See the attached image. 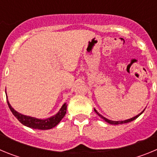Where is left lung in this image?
I'll list each match as a JSON object with an SVG mask.
<instances>
[{"label":"left lung","instance_id":"8db88e82","mask_svg":"<svg viewBox=\"0 0 157 157\" xmlns=\"http://www.w3.org/2000/svg\"><path fill=\"white\" fill-rule=\"evenodd\" d=\"M94 111H95V112H96V113H97V114H98V116H100V117H101V118H102V119H103V120H105V121H106L107 123H110V124H113V125H118V124H123V123H129V122H131V121H133V120H136V119H137V118H138V116H140V115H141V114H142V113H143V112H144V111H142V112H141V113H140V114L137 115V116H134V117H133V118H130V119H129V120H123V121H112V120H108V119H107V118L104 117L103 116H101V115L100 114V113H98V111L96 110L95 109H94Z\"/></svg>","mask_w":157,"mask_h":157}]
</instances>
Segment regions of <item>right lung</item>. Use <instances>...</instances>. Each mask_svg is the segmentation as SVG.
<instances>
[{
    "label": "right lung",
    "instance_id": "1",
    "mask_svg": "<svg viewBox=\"0 0 157 157\" xmlns=\"http://www.w3.org/2000/svg\"><path fill=\"white\" fill-rule=\"evenodd\" d=\"M7 102H8V105L9 107V109H10L11 112H12V114L16 116V119L22 124H23L26 127H30V128L37 129V130H49V129H52L56 127L58 123L61 121L63 116L66 114L67 106V105H66V103H64L63 105V106L61 107V109H59V112L55 116H52L50 118H48V119H45V120H41V119H37V118L20 114V113L16 112L11 106V105L9 104L8 100H7Z\"/></svg>",
    "mask_w": 157,
    "mask_h": 157
}]
</instances>
